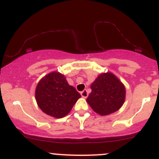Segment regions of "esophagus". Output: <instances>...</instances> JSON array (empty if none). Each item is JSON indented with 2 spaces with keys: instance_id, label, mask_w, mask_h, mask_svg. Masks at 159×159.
<instances>
[{
  "instance_id": "1",
  "label": "esophagus",
  "mask_w": 159,
  "mask_h": 159,
  "mask_svg": "<svg viewBox=\"0 0 159 159\" xmlns=\"http://www.w3.org/2000/svg\"><path fill=\"white\" fill-rule=\"evenodd\" d=\"M81 96H82L83 98H87L88 95H89V93H88L87 90L85 89V90H84V91H81Z\"/></svg>"
}]
</instances>
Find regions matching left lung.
Returning a JSON list of instances; mask_svg holds the SVG:
<instances>
[{
  "mask_svg": "<svg viewBox=\"0 0 159 159\" xmlns=\"http://www.w3.org/2000/svg\"><path fill=\"white\" fill-rule=\"evenodd\" d=\"M91 92L87 102L96 113L108 115L122 106L125 89L122 83L111 73L100 75L91 85Z\"/></svg>",
  "mask_w": 159,
  "mask_h": 159,
  "instance_id": "obj_1",
  "label": "left lung"
}]
</instances>
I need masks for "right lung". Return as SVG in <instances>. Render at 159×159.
Here are the masks:
<instances>
[{"label": "right lung", "mask_w": 159, "mask_h": 159, "mask_svg": "<svg viewBox=\"0 0 159 159\" xmlns=\"http://www.w3.org/2000/svg\"><path fill=\"white\" fill-rule=\"evenodd\" d=\"M35 98L38 106L47 115L61 118L68 115L81 94L68 84L58 72H51L38 84Z\"/></svg>", "instance_id": "add662e5"}]
</instances>
